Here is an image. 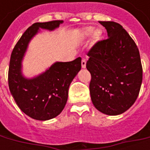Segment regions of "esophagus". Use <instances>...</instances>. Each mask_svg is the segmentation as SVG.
<instances>
[{
  "label": "esophagus",
  "mask_w": 150,
  "mask_h": 150,
  "mask_svg": "<svg viewBox=\"0 0 150 150\" xmlns=\"http://www.w3.org/2000/svg\"><path fill=\"white\" fill-rule=\"evenodd\" d=\"M81 66L83 68H85V67H86V59H82Z\"/></svg>",
  "instance_id": "obj_1"
}]
</instances>
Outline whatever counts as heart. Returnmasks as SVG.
<instances>
[{
    "mask_svg": "<svg viewBox=\"0 0 150 150\" xmlns=\"http://www.w3.org/2000/svg\"><path fill=\"white\" fill-rule=\"evenodd\" d=\"M95 31V29L93 27H87L84 28L83 30H82V34L84 36V37H89L93 34V38L96 41L100 39L101 36H102V32L100 30H97Z\"/></svg>",
    "mask_w": 150,
    "mask_h": 150,
    "instance_id": "heart-1",
    "label": "heart"
}]
</instances>
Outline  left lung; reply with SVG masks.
<instances>
[{
    "label": "left lung",
    "instance_id": "left-lung-1",
    "mask_svg": "<svg viewBox=\"0 0 150 150\" xmlns=\"http://www.w3.org/2000/svg\"><path fill=\"white\" fill-rule=\"evenodd\" d=\"M108 38L95 43L86 67L91 73V101L101 112L116 116L134 104L142 83V65L137 46L115 21H100Z\"/></svg>",
    "mask_w": 150,
    "mask_h": 150
}]
</instances>
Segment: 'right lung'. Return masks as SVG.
I'll use <instances>...</instances> for the list:
<instances>
[{
	"mask_svg": "<svg viewBox=\"0 0 150 150\" xmlns=\"http://www.w3.org/2000/svg\"><path fill=\"white\" fill-rule=\"evenodd\" d=\"M62 22L56 20L34 23L25 31L12 51L8 73L9 91L18 108L33 119L46 120L61 113L67 100L69 86L81 69L79 57L71 62H56L37 78L27 79L21 75V60L38 29L52 30Z\"/></svg>",
	"mask_w": 150,
	"mask_h": 150,
	"instance_id": "1",
	"label": "right lung"
}]
</instances>
